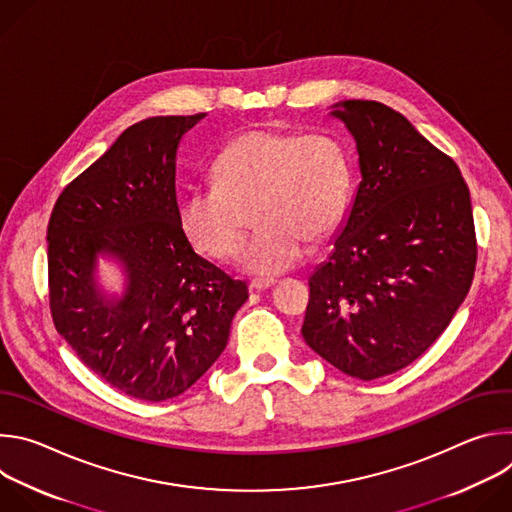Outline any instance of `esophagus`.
Here are the masks:
<instances>
[{"instance_id":"1","label":"esophagus","mask_w":512,"mask_h":512,"mask_svg":"<svg viewBox=\"0 0 512 512\" xmlns=\"http://www.w3.org/2000/svg\"><path fill=\"white\" fill-rule=\"evenodd\" d=\"M275 283H277L275 279H253V281H249V289L251 291H263V289L273 287Z\"/></svg>"}]
</instances>
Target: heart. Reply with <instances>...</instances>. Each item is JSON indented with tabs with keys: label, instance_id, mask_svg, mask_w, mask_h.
<instances>
[{
	"label": "heart",
	"instance_id": "heart-1",
	"mask_svg": "<svg viewBox=\"0 0 512 512\" xmlns=\"http://www.w3.org/2000/svg\"><path fill=\"white\" fill-rule=\"evenodd\" d=\"M352 168L344 143L324 131L251 129L212 162V184L192 186L180 200L178 223L202 255L231 259L251 223L259 229L239 265L253 275L296 267L308 239L322 241L344 218Z\"/></svg>",
	"mask_w": 512,
	"mask_h": 512
}]
</instances>
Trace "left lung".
<instances>
[{"label": "left lung", "instance_id": "8db88e82", "mask_svg": "<svg viewBox=\"0 0 512 512\" xmlns=\"http://www.w3.org/2000/svg\"><path fill=\"white\" fill-rule=\"evenodd\" d=\"M360 184L334 249L310 275L302 336L338 371L373 381L419 358L452 322L476 269L470 190L401 113L342 101Z\"/></svg>", "mask_w": 512, "mask_h": 512}]
</instances>
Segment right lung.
<instances>
[{
	"mask_svg": "<svg viewBox=\"0 0 512 512\" xmlns=\"http://www.w3.org/2000/svg\"><path fill=\"white\" fill-rule=\"evenodd\" d=\"M206 113L150 117L58 196L48 223L50 312L58 334L113 389L166 401L221 356L247 302L245 281L194 253L178 223L176 152ZM99 256H113L126 289L107 297Z\"/></svg>",
	"mask_w": 512,
	"mask_h": 512,
	"instance_id": "obj_1",
	"label": "right lung"
}]
</instances>
